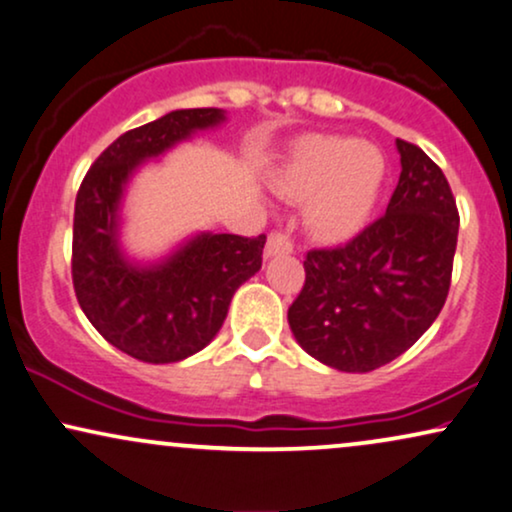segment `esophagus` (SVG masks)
Masks as SVG:
<instances>
[{"label":"esophagus","mask_w":512,"mask_h":512,"mask_svg":"<svg viewBox=\"0 0 512 512\" xmlns=\"http://www.w3.org/2000/svg\"><path fill=\"white\" fill-rule=\"evenodd\" d=\"M288 252H293V243H290L288 236L283 234H271L269 241H267V248H264V257H276V255H288Z\"/></svg>","instance_id":"esophagus-1"}]
</instances>
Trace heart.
I'll list each match as a JSON object with an SVG mask.
<instances>
[{
	"mask_svg": "<svg viewBox=\"0 0 512 512\" xmlns=\"http://www.w3.org/2000/svg\"><path fill=\"white\" fill-rule=\"evenodd\" d=\"M387 163L371 141L342 134H304L295 139L274 172L283 196L304 203V229L316 241L338 245L371 222Z\"/></svg>",
	"mask_w": 512,
	"mask_h": 512,
	"instance_id": "obj_1",
	"label": "heart"
}]
</instances>
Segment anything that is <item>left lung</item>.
<instances>
[{"instance_id": "8db88e82", "label": "left lung", "mask_w": 512, "mask_h": 512, "mask_svg": "<svg viewBox=\"0 0 512 512\" xmlns=\"http://www.w3.org/2000/svg\"><path fill=\"white\" fill-rule=\"evenodd\" d=\"M385 215L345 248L312 250L288 309L297 345L321 364L368 373L404 354L442 312L451 283L458 210L449 181L409 141Z\"/></svg>"}]
</instances>
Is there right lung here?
<instances>
[{"label": "right lung", "instance_id": "1", "mask_svg": "<svg viewBox=\"0 0 512 512\" xmlns=\"http://www.w3.org/2000/svg\"><path fill=\"white\" fill-rule=\"evenodd\" d=\"M224 122L222 108H181L125 132L96 158L77 191V302L113 347L146 364H174L208 347L231 297L262 269L264 234L198 231L153 260L134 257L122 241L125 196L141 167Z\"/></svg>", "mask_w": 512, "mask_h": 512}]
</instances>
